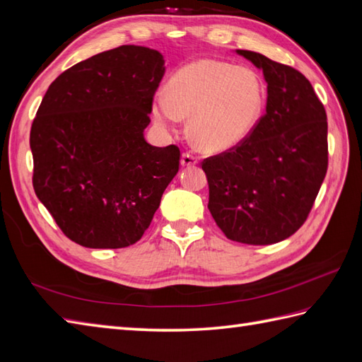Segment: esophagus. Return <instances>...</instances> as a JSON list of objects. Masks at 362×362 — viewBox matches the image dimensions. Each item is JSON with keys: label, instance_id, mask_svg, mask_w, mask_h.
<instances>
[{"label": "esophagus", "instance_id": "34e87169", "mask_svg": "<svg viewBox=\"0 0 362 362\" xmlns=\"http://www.w3.org/2000/svg\"><path fill=\"white\" fill-rule=\"evenodd\" d=\"M199 162V157L194 156L192 153H183L182 154V160L180 163L183 166H191V165H196Z\"/></svg>", "mask_w": 362, "mask_h": 362}]
</instances>
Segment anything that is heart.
<instances>
[{
    "label": "heart",
    "mask_w": 362,
    "mask_h": 362,
    "mask_svg": "<svg viewBox=\"0 0 362 362\" xmlns=\"http://www.w3.org/2000/svg\"><path fill=\"white\" fill-rule=\"evenodd\" d=\"M265 103V86L250 67L214 60L191 63L174 75L170 92L154 105L157 122L177 128L191 117V136L209 153H221L255 129Z\"/></svg>",
    "instance_id": "1"
}]
</instances>
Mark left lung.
Returning a JSON list of instances; mask_svg holds the SVG:
<instances>
[{"label":"left lung","mask_w":362,"mask_h":362,"mask_svg":"<svg viewBox=\"0 0 362 362\" xmlns=\"http://www.w3.org/2000/svg\"><path fill=\"white\" fill-rule=\"evenodd\" d=\"M238 54L262 69L267 111L239 145L202 162L208 209L228 239L270 245L295 234L315 205L329 166L327 114L295 67Z\"/></svg>","instance_id":"1"}]
</instances>
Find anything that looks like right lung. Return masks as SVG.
Returning <instances> with one entry per match:
<instances>
[{"label":"right lung","mask_w":362,"mask_h":362,"mask_svg":"<svg viewBox=\"0 0 362 362\" xmlns=\"http://www.w3.org/2000/svg\"><path fill=\"white\" fill-rule=\"evenodd\" d=\"M163 57L120 46L50 83L30 128L32 183L66 238L86 248L141 239L180 165V149L143 137Z\"/></svg>","instance_id":"right-lung-1"}]
</instances>
